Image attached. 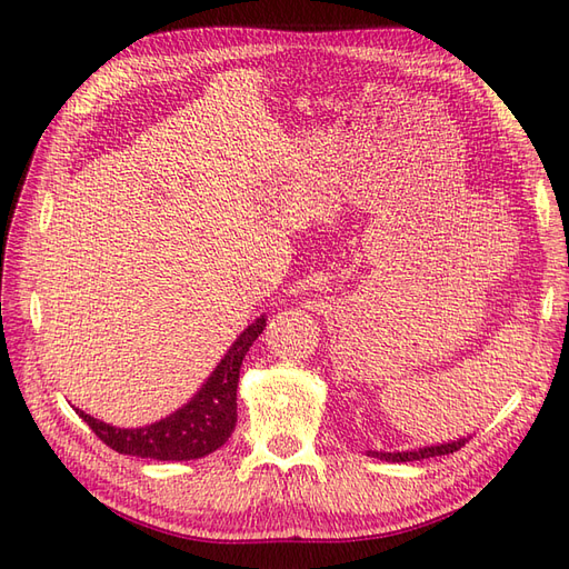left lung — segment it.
I'll return each instance as SVG.
<instances>
[{
  "instance_id": "8db88e82",
  "label": "left lung",
  "mask_w": 569,
  "mask_h": 569,
  "mask_svg": "<svg viewBox=\"0 0 569 569\" xmlns=\"http://www.w3.org/2000/svg\"><path fill=\"white\" fill-rule=\"evenodd\" d=\"M468 439H470V435L458 437V439H453V442H445V445H430V447H420V449H411V451H366V456L380 458V461H388V463L423 461V458H432V456H449L461 447H466Z\"/></svg>"
}]
</instances>
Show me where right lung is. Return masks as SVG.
I'll return each mask as SVG.
<instances>
[{"label": "right lung", "mask_w": 569, "mask_h": 569, "mask_svg": "<svg viewBox=\"0 0 569 569\" xmlns=\"http://www.w3.org/2000/svg\"><path fill=\"white\" fill-rule=\"evenodd\" d=\"M267 315H260L238 336L200 390L170 416L151 426L116 428L76 409L103 445L124 456L156 458V461H193L227 445L236 428V388L241 363L264 331Z\"/></svg>", "instance_id": "obj_1"}]
</instances>
